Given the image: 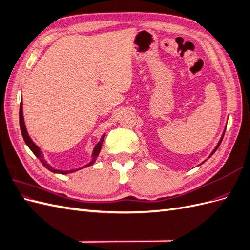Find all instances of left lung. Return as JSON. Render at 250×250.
<instances>
[{
	"instance_id": "left-lung-1",
	"label": "left lung",
	"mask_w": 250,
	"mask_h": 250,
	"mask_svg": "<svg viewBox=\"0 0 250 250\" xmlns=\"http://www.w3.org/2000/svg\"><path fill=\"white\" fill-rule=\"evenodd\" d=\"M223 135H224V133H223V134H222V138H221V139H220V141H219V143H218V145H217V146H216V148H215V149H214V150H213V151H211V153H210V155H209V156H208V157H210V156H211V155H213V154H214V153H215V151H216V150H217V149H218V147H219V146H220V144H221V142H222V139H223ZM204 162H206V161H204ZM202 164H203V162H202Z\"/></svg>"
}]
</instances>
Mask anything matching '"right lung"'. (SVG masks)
<instances>
[{
	"label": "right lung",
	"instance_id": "1",
	"mask_svg": "<svg viewBox=\"0 0 250 250\" xmlns=\"http://www.w3.org/2000/svg\"><path fill=\"white\" fill-rule=\"evenodd\" d=\"M21 104H22V103H21V106H20V127H21V132L22 138H24V141H25V143L27 144V146L30 148V150L32 151V152L34 153V155L41 161V163L42 164V166H44V167H46L49 171L54 172V173H59V174H69V173H73V172H75V171H78V170H80V169H82V168H86V167H88V166H92V165L95 163L97 156L99 155V153H100V150H101V147H102V143H103L105 134H103V137L101 138L100 142L98 143L97 145L95 146L94 151H93V158H92V161H90L89 164H87V165H85V166H83L82 168L74 169V170H69V171L57 170V169H55V168H53L52 166H50V165L47 163V161L44 160L43 154L42 153V151H41L40 147L37 146L36 144L31 140V138L29 137L28 131H27V129H26V126H25V122H24V116H22V106H21Z\"/></svg>",
	"mask_w": 250,
	"mask_h": 250
}]
</instances>
